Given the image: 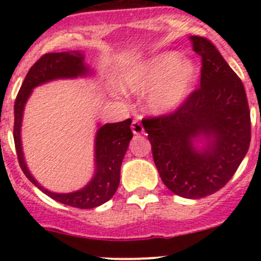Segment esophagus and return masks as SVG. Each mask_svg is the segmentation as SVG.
Segmentation results:
<instances>
[{"mask_svg":"<svg viewBox=\"0 0 261 261\" xmlns=\"http://www.w3.org/2000/svg\"><path fill=\"white\" fill-rule=\"evenodd\" d=\"M131 130H133V133L135 134V135H140V134H143L144 127L138 118L133 120V122H131Z\"/></svg>","mask_w":261,"mask_h":261,"instance_id":"34e87169","label":"esophagus"}]
</instances>
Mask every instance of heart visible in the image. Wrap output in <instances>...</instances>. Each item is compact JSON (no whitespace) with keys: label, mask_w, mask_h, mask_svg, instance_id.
Instances as JSON below:
<instances>
[{"label":"heart","mask_w":261,"mask_h":261,"mask_svg":"<svg viewBox=\"0 0 261 261\" xmlns=\"http://www.w3.org/2000/svg\"><path fill=\"white\" fill-rule=\"evenodd\" d=\"M198 69L180 54L167 51L147 62L127 81L131 92H144L154 88L150 106L156 112H169L180 106L197 80Z\"/></svg>","instance_id":"heart-1"}]
</instances>
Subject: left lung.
Instances as JSON below:
<instances>
[{
	"mask_svg": "<svg viewBox=\"0 0 261 261\" xmlns=\"http://www.w3.org/2000/svg\"><path fill=\"white\" fill-rule=\"evenodd\" d=\"M201 57V86L174 111L143 118L152 158L168 189L203 198L232 178L249 150L251 120L244 84L211 40L192 36ZM199 133L215 138L203 153L191 145Z\"/></svg>",
	"mask_w": 261,
	"mask_h": 261,
	"instance_id": "left-lung-1",
	"label": "left lung"
}]
</instances>
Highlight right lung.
Returning <instances> with one entry per match:
<instances>
[{
	"mask_svg": "<svg viewBox=\"0 0 261 261\" xmlns=\"http://www.w3.org/2000/svg\"><path fill=\"white\" fill-rule=\"evenodd\" d=\"M83 54L80 51L48 53L39 58L38 62L29 69L22 82L16 99H15L14 141L21 169L31 183L55 201L75 208H94L114 197L120 184V169L128 143L133 139L131 118L116 123L103 125L97 133L96 138V163L97 172L94 178L86 188L73 193H53L40 186L26 168L21 150L20 127L23 106L34 87L55 78H72L86 74Z\"/></svg>",
	"mask_w": 261,
	"mask_h": 261,
	"instance_id": "1",
	"label": "right lung"
}]
</instances>
